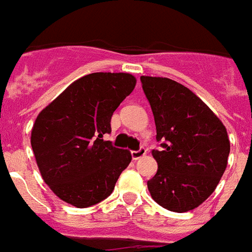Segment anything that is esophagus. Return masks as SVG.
<instances>
[{"instance_id":"esophagus-1","label":"esophagus","mask_w":252,"mask_h":252,"mask_svg":"<svg viewBox=\"0 0 252 252\" xmlns=\"http://www.w3.org/2000/svg\"><path fill=\"white\" fill-rule=\"evenodd\" d=\"M146 152H147V150H146L145 147H141V149H138L137 151H132L130 154H132L133 160H138V158H141L142 156L146 155Z\"/></svg>"}]
</instances>
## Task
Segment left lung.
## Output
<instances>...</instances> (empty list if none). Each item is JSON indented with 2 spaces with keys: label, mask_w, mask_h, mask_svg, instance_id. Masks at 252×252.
<instances>
[{
  "label": "left lung",
  "mask_w": 252,
  "mask_h": 252,
  "mask_svg": "<svg viewBox=\"0 0 252 252\" xmlns=\"http://www.w3.org/2000/svg\"><path fill=\"white\" fill-rule=\"evenodd\" d=\"M151 106L158 172L147 182L152 198L175 213L197 208L217 188L229 155L227 129L202 100L169 78L141 77Z\"/></svg>",
  "instance_id": "1"
}]
</instances>
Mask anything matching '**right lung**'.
Returning <instances> with one entry per match:
<instances>
[{
	"label": "right lung",
	"mask_w": 252,
	"mask_h": 252,
	"mask_svg": "<svg viewBox=\"0 0 252 252\" xmlns=\"http://www.w3.org/2000/svg\"><path fill=\"white\" fill-rule=\"evenodd\" d=\"M134 86L130 74H88L37 116L32 149L42 178L63 201L88 208L114 191L132 155L103 141V134L111 132V116Z\"/></svg>",
	"instance_id": "add662e5"
}]
</instances>
